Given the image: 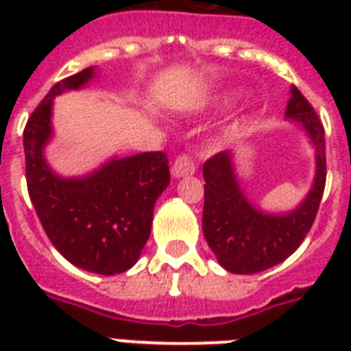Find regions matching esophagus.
<instances>
[{"instance_id": "esophagus-1", "label": "esophagus", "mask_w": 351, "mask_h": 351, "mask_svg": "<svg viewBox=\"0 0 351 351\" xmlns=\"http://www.w3.org/2000/svg\"><path fill=\"white\" fill-rule=\"evenodd\" d=\"M171 175L175 176V178H184V176L195 175V164H193V160L186 154H182L178 158L175 160V164L171 167Z\"/></svg>"}]
</instances>
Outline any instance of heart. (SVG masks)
I'll return each mask as SVG.
<instances>
[{
	"label": "heart",
	"instance_id": "obj_1",
	"mask_svg": "<svg viewBox=\"0 0 351 351\" xmlns=\"http://www.w3.org/2000/svg\"><path fill=\"white\" fill-rule=\"evenodd\" d=\"M202 106H206V104H202Z\"/></svg>",
	"mask_w": 351,
	"mask_h": 351
}]
</instances>
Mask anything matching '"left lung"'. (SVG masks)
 <instances>
[{
	"label": "left lung",
	"mask_w": 351,
	"mask_h": 351,
	"mask_svg": "<svg viewBox=\"0 0 351 351\" xmlns=\"http://www.w3.org/2000/svg\"><path fill=\"white\" fill-rule=\"evenodd\" d=\"M284 117L304 132L315 156L310 191L293 209L267 211L253 202L237 173L234 151L219 153L204 164V237L226 271L251 275L277 266L302 244L315 220L326 182L324 127L293 85Z\"/></svg>",
	"instance_id": "8db88e82"
}]
</instances>
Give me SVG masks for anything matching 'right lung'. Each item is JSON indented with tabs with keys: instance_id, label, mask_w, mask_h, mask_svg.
I'll list each match as a JSON object with an SVG mask.
<instances>
[{
	"instance_id": "1",
	"label": "right lung",
	"mask_w": 351,
	"mask_h": 351,
	"mask_svg": "<svg viewBox=\"0 0 351 351\" xmlns=\"http://www.w3.org/2000/svg\"><path fill=\"white\" fill-rule=\"evenodd\" d=\"M96 67L58 82L23 131L27 186L36 213L60 253L80 269L117 275L131 269L151 234L154 204L169 186L164 153L111 156L89 173L63 176L45 153L54 138V98L82 90Z\"/></svg>"
}]
</instances>
